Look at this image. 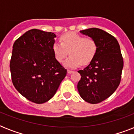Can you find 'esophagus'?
I'll return each instance as SVG.
<instances>
[{"mask_svg": "<svg viewBox=\"0 0 134 134\" xmlns=\"http://www.w3.org/2000/svg\"><path fill=\"white\" fill-rule=\"evenodd\" d=\"M73 72H74V71H72V70H69V69L67 70V73L68 74H71V73H73Z\"/></svg>", "mask_w": 134, "mask_h": 134, "instance_id": "1", "label": "esophagus"}]
</instances>
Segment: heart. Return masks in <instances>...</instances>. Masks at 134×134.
<instances>
[{
	"label": "heart",
	"mask_w": 134,
	"mask_h": 134,
	"mask_svg": "<svg viewBox=\"0 0 134 134\" xmlns=\"http://www.w3.org/2000/svg\"><path fill=\"white\" fill-rule=\"evenodd\" d=\"M97 43L94 39L86 38L76 32L63 35L60 43L56 42L52 46L55 58L59 63H63L69 52L70 56L64 62V65L68 68L89 64L97 54Z\"/></svg>",
	"instance_id": "b5f03b06"
}]
</instances>
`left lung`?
I'll return each instance as SVG.
<instances>
[{
	"label": "left lung",
	"instance_id": "8db88e82",
	"mask_svg": "<svg viewBox=\"0 0 134 134\" xmlns=\"http://www.w3.org/2000/svg\"><path fill=\"white\" fill-rule=\"evenodd\" d=\"M80 32L94 39L98 48L89 65L78 71L81 76L78 90L86 102L98 104L109 97L120 85L124 65L120 47L114 37L99 28H89Z\"/></svg>",
	"mask_w": 134,
	"mask_h": 134
}]
</instances>
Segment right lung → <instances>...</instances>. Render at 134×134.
<instances>
[{
    "mask_svg": "<svg viewBox=\"0 0 134 134\" xmlns=\"http://www.w3.org/2000/svg\"><path fill=\"white\" fill-rule=\"evenodd\" d=\"M56 35L32 29L14 42L10 60L14 86L24 97L43 104L54 96L67 74L52 50Z\"/></svg>",
    "mask_w": 134,
    "mask_h": 134,
    "instance_id": "right-lung-1",
    "label": "right lung"
}]
</instances>
